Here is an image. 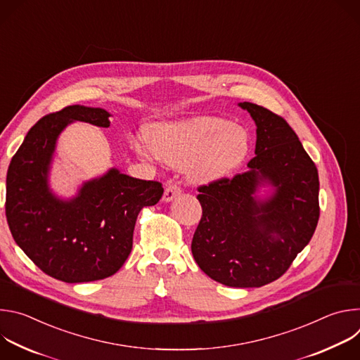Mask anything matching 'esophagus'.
Here are the masks:
<instances>
[{
  "mask_svg": "<svg viewBox=\"0 0 360 360\" xmlns=\"http://www.w3.org/2000/svg\"><path fill=\"white\" fill-rule=\"evenodd\" d=\"M182 192L181 186L174 182V181H169L167 185H165V191H164V200L165 202H171L172 199H175L176 196H179Z\"/></svg>",
  "mask_w": 360,
  "mask_h": 360,
  "instance_id": "obj_1",
  "label": "esophagus"
}]
</instances>
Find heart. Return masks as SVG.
Here are the masks:
<instances>
[{
  "instance_id": "heart-1",
  "label": "heart",
  "mask_w": 360,
  "mask_h": 360,
  "mask_svg": "<svg viewBox=\"0 0 360 360\" xmlns=\"http://www.w3.org/2000/svg\"><path fill=\"white\" fill-rule=\"evenodd\" d=\"M142 157L152 153L174 167H188L195 181L211 182L235 171L249 149L248 131L218 117H199L153 129L149 142L135 139Z\"/></svg>"
}]
</instances>
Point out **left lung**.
Instances as JSON below:
<instances>
[{"instance_id": "1", "label": "left lung", "mask_w": 360, "mask_h": 360, "mask_svg": "<svg viewBox=\"0 0 360 360\" xmlns=\"http://www.w3.org/2000/svg\"><path fill=\"white\" fill-rule=\"evenodd\" d=\"M239 105L256 124V155L248 171L198 186L202 217L191 249L214 281L259 288L279 279L314 236L319 176L285 118L252 102ZM262 180L277 186L266 202L252 198Z\"/></svg>"}]
</instances>
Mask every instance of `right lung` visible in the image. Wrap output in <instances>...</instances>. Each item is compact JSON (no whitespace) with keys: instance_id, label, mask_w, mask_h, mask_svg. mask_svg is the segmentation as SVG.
<instances>
[{"instance_id":"right-lung-1","label":"right lung","mask_w":360,"mask_h":360,"mask_svg":"<svg viewBox=\"0 0 360 360\" xmlns=\"http://www.w3.org/2000/svg\"><path fill=\"white\" fill-rule=\"evenodd\" d=\"M108 117L105 110L82 105L42 117L28 131L7 172L6 215L14 240L44 274L67 283L118 272L131 253L138 214L164 193L161 182L117 169L86 182L68 202L49 192L46 174L60 132L72 121L108 128Z\"/></svg>"}]
</instances>
